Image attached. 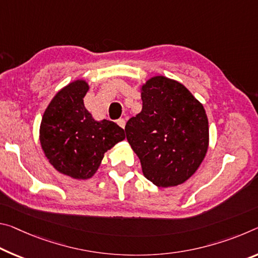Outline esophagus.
<instances>
[{"instance_id":"obj_1","label":"esophagus","mask_w":258,"mask_h":258,"mask_svg":"<svg viewBox=\"0 0 258 258\" xmlns=\"http://www.w3.org/2000/svg\"><path fill=\"white\" fill-rule=\"evenodd\" d=\"M117 124L119 125L121 128H125V124H126V121H125V119H122V118H120V119H118Z\"/></svg>"}]
</instances>
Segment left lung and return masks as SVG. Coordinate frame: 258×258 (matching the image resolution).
Listing matches in <instances>:
<instances>
[{
  "mask_svg": "<svg viewBox=\"0 0 258 258\" xmlns=\"http://www.w3.org/2000/svg\"><path fill=\"white\" fill-rule=\"evenodd\" d=\"M141 100V112L126 122V139L148 180L164 188L180 185L206 157V110L185 86L163 76L142 85Z\"/></svg>",
  "mask_w": 258,
  "mask_h": 258,
  "instance_id": "left-lung-1",
  "label": "left lung"
}]
</instances>
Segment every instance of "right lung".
<instances>
[{
	"mask_svg": "<svg viewBox=\"0 0 258 258\" xmlns=\"http://www.w3.org/2000/svg\"><path fill=\"white\" fill-rule=\"evenodd\" d=\"M88 89L83 79L65 86L50 101L40 125V144L49 163L78 180L92 178L105 151L125 139L116 122L97 121L85 108Z\"/></svg>",
	"mask_w": 258,
	"mask_h": 258,
	"instance_id": "obj_1",
	"label": "right lung"
}]
</instances>
